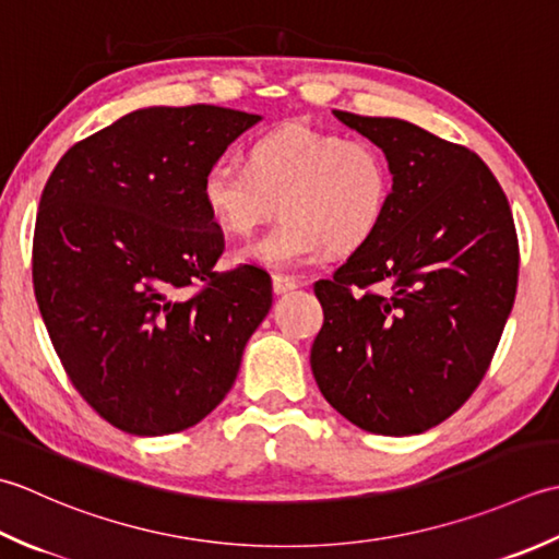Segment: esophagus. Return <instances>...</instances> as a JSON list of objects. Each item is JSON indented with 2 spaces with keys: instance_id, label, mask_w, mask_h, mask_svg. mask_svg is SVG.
Wrapping results in <instances>:
<instances>
[{
  "instance_id": "1",
  "label": "esophagus",
  "mask_w": 559,
  "mask_h": 559,
  "mask_svg": "<svg viewBox=\"0 0 559 559\" xmlns=\"http://www.w3.org/2000/svg\"><path fill=\"white\" fill-rule=\"evenodd\" d=\"M296 287H299V282L292 280V277H284V275H275V277H272V292H275L277 296L289 294V292H294Z\"/></svg>"
}]
</instances>
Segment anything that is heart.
<instances>
[{
	"mask_svg": "<svg viewBox=\"0 0 559 559\" xmlns=\"http://www.w3.org/2000/svg\"><path fill=\"white\" fill-rule=\"evenodd\" d=\"M391 166L369 140L287 124L258 136L246 168L226 158L202 176V202L231 236H250L275 210L277 224L238 250L265 270L309 265L325 248L349 253L369 243L391 204Z\"/></svg>",
	"mask_w": 559,
	"mask_h": 559,
	"instance_id": "heart-1",
	"label": "heart"
}]
</instances>
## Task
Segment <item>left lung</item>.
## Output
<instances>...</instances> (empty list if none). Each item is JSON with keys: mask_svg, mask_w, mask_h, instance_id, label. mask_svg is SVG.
Segmentation results:
<instances>
[{"mask_svg": "<svg viewBox=\"0 0 559 559\" xmlns=\"http://www.w3.org/2000/svg\"><path fill=\"white\" fill-rule=\"evenodd\" d=\"M389 158L385 219L333 280L313 379L352 425L409 437L451 417L483 381L511 313L519 241L504 190L465 146L401 118L333 110Z\"/></svg>", "mask_w": 559, "mask_h": 559, "instance_id": "left-lung-1", "label": "left lung"}]
</instances>
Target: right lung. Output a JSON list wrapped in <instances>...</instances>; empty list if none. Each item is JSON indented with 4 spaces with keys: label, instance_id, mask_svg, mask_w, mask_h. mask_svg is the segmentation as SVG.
Listing matches in <instances>:
<instances>
[{
    "label": "right lung",
    "instance_id": "obj_1",
    "mask_svg": "<svg viewBox=\"0 0 559 559\" xmlns=\"http://www.w3.org/2000/svg\"><path fill=\"white\" fill-rule=\"evenodd\" d=\"M260 120L204 104L132 110L76 142L45 183L38 309L74 389L128 435L207 417L270 311L267 272H214L224 234L200 192L204 170ZM195 281L205 287L190 295Z\"/></svg>",
    "mask_w": 559,
    "mask_h": 559
}]
</instances>
